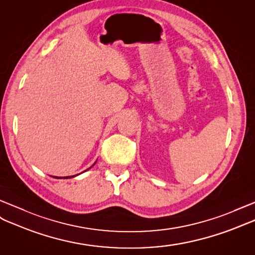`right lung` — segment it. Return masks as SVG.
<instances>
[{
  "label": "right lung",
  "mask_w": 255,
  "mask_h": 255,
  "mask_svg": "<svg viewBox=\"0 0 255 255\" xmlns=\"http://www.w3.org/2000/svg\"><path fill=\"white\" fill-rule=\"evenodd\" d=\"M95 163H96V162H95ZM95 163H94V164H95ZM94 164H93V165H94ZM93 165H92V166H93ZM92 166H91V167H92ZM91 167H89V169H91ZM89 169H88V170H89ZM88 170H85V171H88ZM77 175H78V174H77ZM77 175H72V176H66V177H57V176H56L55 178H71V177H76Z\"/></svg>",
  "instance_id": "obj_1"
}]
</instances>
